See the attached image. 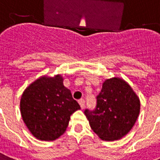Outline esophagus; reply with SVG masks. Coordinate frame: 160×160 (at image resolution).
<instances>
[{"label":"esophagus","instance_id":"34e87169","mask_svg":"<svg viewBox=\"0 0 160 160\" xmlns=\"http://www.w3.org/2000/svg\"><path fill=\"white\" fill-rule=\"evenodd\" d=\"M79 104H80V106L82 109L85 107V101H84V99H81V100H79Z\"/></svg>","mask_w":160,"mask_h":160}]
</instances>
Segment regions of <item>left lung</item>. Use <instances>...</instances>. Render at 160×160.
Returning <instances> with one entry per match:
<instances>
[{
  "mask_svg": "<svg viewBox=\"0 0 160 160\" xmlns=\"http://www.w3.org/2000/svg\"><path fill=\"white\" fill-rule=\"evenodd\" d=\"M140 112V101L132 87L119 78L106 79L93 111L84 114L102 140L120 139L132 130Z\"/></svg>",
  "mask_w": 160,
  "mask_h": 160,
  "instance_id": "8db88e82",
  "label": "left lung"
}]
</instances>
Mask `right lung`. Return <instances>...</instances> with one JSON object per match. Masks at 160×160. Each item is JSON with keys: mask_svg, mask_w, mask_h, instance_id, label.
<instances>
[{"mask_svg": "<svg viewBox=\"0 0 160 160\" xmlns=\"http://www.w3.org/2000/svg\"><path fill=\"white\" fill-rule=\"evenodd\" d=\"M21 114L32 135L53 141L65 132L70 115L80 109L61 75L43 76L26 88L20 102Z\"/></svg>", "mask_w": 160, "mask_h": 160, "instance_id": "obj_1", "label": "right lung"}]
</instances>
